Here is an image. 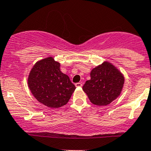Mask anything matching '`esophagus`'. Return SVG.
I'll list each match as a JSON object with an SVG mask.
<instances>
[{
    "label": "esophagus",
    "mask_w": 151,
    "mask_h": 151,
    "mask_svg": "<svg viewBox=\"0 0 151 151\" xmlns=\"http://www.w3.org/2000/svg\"><path fill=\"white\" fill-rule=\"evenodd\" d=\"M75 86L77 87V88H80V87L83 86V84H82L81 83H77L75 84Z\"/></svg>",
    "instance_id": "esophagus-1"
}]
</instances>
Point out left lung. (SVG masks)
I'll list each match as a JSON object with an SVG mask.
<instances>
[{"label": "left lung", "mask_w": 151, "mask_h": 151, "mask_svg": "<svg viewBox=\"0 0 151 151\" xmlns=\"http://www.w3.org/2000/svg\"><path fill=\"white\" fill-rule=\"evenodd\" d=\"M124 81L122 73L112 63L105 61L93 68L91 80L85 82L83 90L91 103L106 106L121 95Z\"/></svg>", "instance_id": "1"}]
</instances>
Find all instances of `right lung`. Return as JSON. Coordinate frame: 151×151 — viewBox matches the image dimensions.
<instances>
[{
    "label": "right lung",
    "instance_id": "right-lung-1",
    "mask_svg": "<svg viewBox=\"0 0 151 151\" xmlns=\"http://www.w3.org/2000/svg\"><path fill=\"white\" fill-rule=\"evenodd\" d=\"M60 66V63L48 57L36 62L28 75V85L33 96L50 108L66 104L76 89Z\"/></svg>",
    "mask_w": 151,
    "mask_h": 151
}]
</instances>
